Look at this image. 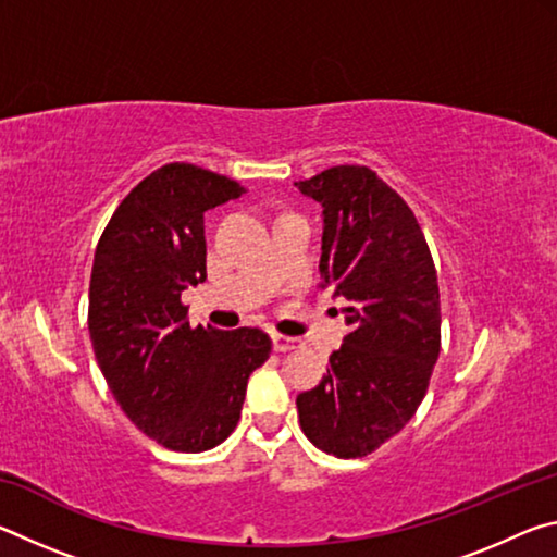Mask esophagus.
<instances>
[{
    "label": "esophagus",
    "mask_w": 557,
    "mask_h": 557,
    "mask_svg": "<svg viewBox=\"0 0 557 557\" xmlns=\"http://www.w3.org/2000/svg\"><path fill=\"white\" fill-rule=\"evenodd\" d=\"M297 338L295 336H285V334H272V346H275V351L285 354L292 351V348H297Z\"/></svg>",
    "instance_id": "34e87169"
}]
</instances>
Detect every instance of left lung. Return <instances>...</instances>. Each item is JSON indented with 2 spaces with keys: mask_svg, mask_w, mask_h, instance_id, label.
<instances>
[{
  "mask_svg": "<svg viewBox=\"0 0 557 557\" xmlns=\"http://www.w3.org/2000/svg\"><path fill=\"white\" fill-rule=\"evenodd\" d=\"M322 203V287L346 299L348 334L317 388L297 395L301 432L326 455H371L405 428L440 356V287L418 221L369 166L295 184Z\"/></svg>",
  "mask_w": 557,
  "mask_h": 557,
  "instance_id": "obj_1",
  "label": "left lung"
}]
</instances>
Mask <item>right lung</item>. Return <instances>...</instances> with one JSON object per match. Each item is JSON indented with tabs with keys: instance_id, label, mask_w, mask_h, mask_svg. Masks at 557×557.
Returning <instances> with one entry per match:
<instances>
[{
	"instance_id": "1",
	"label": "right lung",
	"mask_w": 557,
	"mask_h": 557,
	"mask_svg": "<svg viewBox=\"0 0 557 557\" xmlns=\"http://www.w3.org/2000/svg\"><path fill=\"white\" fill-rule=\"evenodd\" d=\"M245 188L174 162L143 178L96 248L88 329L92 351L127 418L174 451H206L240 420L250 373L270 358L265 332L186 322L182 292L206 280L203 213Z\"/></svg>"
}]
</instances>
